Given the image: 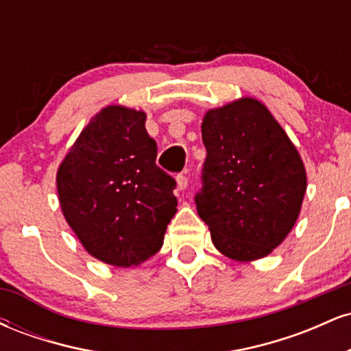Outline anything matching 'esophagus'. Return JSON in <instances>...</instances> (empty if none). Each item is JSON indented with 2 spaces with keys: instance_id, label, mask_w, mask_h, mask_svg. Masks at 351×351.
Returning <instances> with one entry per match:
<instances>
[{
  "instance_id": "esophagus-1",
  "label": "esophagus",
  "mask_w": 351,
  "mask_h": 351,
  "mask_svg": "<svg viewBox=\"0 0 351 351\" xmlns=\"http://www.w3.org/2000/svg\"><path fill=\"white\" fill-rule=\"evenodd\" d=\"M176 181H178V188L180 189H184L188 186V176L183 175V173H180V175L176 176Z\"/></svg>"
}]
</instances>
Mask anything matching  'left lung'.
<instances>
[{"instance_id":"1","label":"left lung","mask_w":351,"mask_h":351,"mask_svg":"<svg viewBox=\"0 0 351 351\" xmlns=\"http://www.w3.org/2000/svg\"><path fill=\"white\" fill-rule=\"evenodd\" d=\"M206 160L195 203L224 256H267L291 232L307 176L271 112L254 99L209 110L201 125Z\"/></svg>"}]
</instances>
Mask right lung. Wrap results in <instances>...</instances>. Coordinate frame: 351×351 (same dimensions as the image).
<instances>
[{"mask_svg":"<svg viewBox=\"0 0 351 351\" xmlns=\"http://www.w3.org/2000/svg\"><path fill=\"white\" fill-rule=\"evenodd\" d=\"M143 112L106 107L58 171L64 216L84 247L104 263L130 267L160 251L176 213V181L156 165Z\"/></svg>","mask_w":351,"mask_h":351,"instance_id":"right-lung-1","label":"right lung"}]
</instances>
